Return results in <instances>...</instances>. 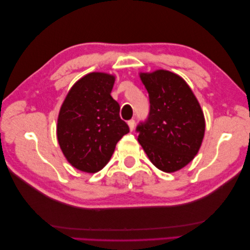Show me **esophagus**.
<instances>
[{
    "instance_id": "esophagus-1",
    "label": "esophagus",
    "mask_w": 250,
    "mask_h": 250,
    "mask_svg": "<svg viewBox=\"0 0 250 250\" xmlns=\"http://www.w3.org/2000/svg\"><path fill=\"white\" fill-rule=\"evenodd\" d=\"M128 125H129V128L131 131L134 130V126H135V120L134 119H131L128 121Z\"/></svg>"
}]
</instances>
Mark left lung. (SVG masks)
Wrapping results in <instances>:
<instances>
[{
	"mask_svg": "<svg viewBox=\"0 0 250 250\" xmlns=\"http://www.w3.org/2000/svg\"><path fill=\"white\" fill-rule=\"evenodd\" d=\"M149 95L148 118L137 125L139 143L151 163L173 173L198 153L205 132L201 106L188 83L166 70L140 73Z\"/></svg>",
	"mask_w": 250,
	"mask_h": 250,
	"instance_id": "left-lung-1",
	"label": "left lung"
}]
</instances>
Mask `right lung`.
Here are the masks:
<instances>
[{
	"label": "right lung",
	"instance_id": "obj_1",
	"mask_svg": "<svg viewBox=\"0 0 250 250\" xmlns=\"http://www.w3.org/2000/svg\"><path fill=\"white\" fill-rule=\"evenodd\" d=\"M114 83L109 74L89 73L74 83L60 108L58 142L66 160L79 171H101L130 131L110 95Z\"/></svg>",
	"mask_w": 250,
	"mask_h": 250
}]
</instances>
